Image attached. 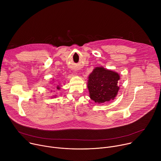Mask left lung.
<instances>
[{"mask_svg":"<svg viewBox=\"0 0 161 161\" xmlns=\"http://www.w3.org/2000/svg\"><path fill=\"white\" fill-rule=\"evenodd\" d=\"M120 75L114 71L97 67L88 76L87 86L90 97L96 103L103 104L114 99L118 94Z\"/></svg>","mask_w":161,"mask_h":161,"instance_id":"obj_1","label":"left lung"}]
</instances>
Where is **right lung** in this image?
I'll return each instance as SVG.
<instances>
[{
    "label": "right lung",
    "mask_w": 161,
    "mask_h": 161,
    "mask_svg": "<svg viewBox=\"0 0 161 161\" xmlns=\"http://www.w3.org/2000/svg\"><path fill=\"white\" fill-rule=\"evenodd\" d=\"M57 89H59V88H60V87H59V86H58V85H57ZM54 97H55V96H54Z\"/></svg>",
    "instance_id": "1"
}]
</instances>
